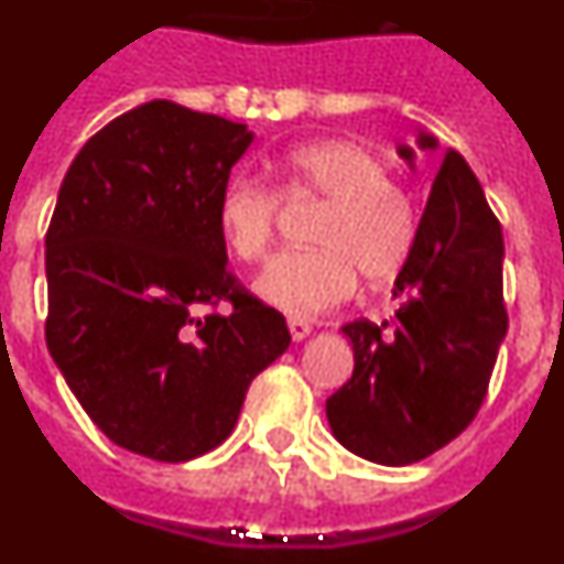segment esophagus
Returning a JSON list of instances; mask_svg holds the SVG:
<instances>
[{"mask_svg": "<svg viewBox=\"0 0 564 564\" xmlns=\"http://www.w3.org/2000/svg\"><path fill=\"white\" fill-rule=\"evenodd\" d=\"M288 330H291L293 341H302V338L311 336V322H307V318L291 316L288 318Z\"/></svg>", "mask_w": 564, "mask_h": 564, "instance_id": "1", "label": "esophagus"}]
</instances>
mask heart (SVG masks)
I'll return each mask as SVG.
<instances>
[{
  "label": "heart",
  "instance_id": "heart-1",
  "mask_svg": "<svg viewBox=\"0 0 564 564\" xmlns=\"http://www.w3.org/2000/svg\"><path fill=\"white\" fill-rule=\"evenodd\" d=\"M288 200H322L311 226L313 251L282 253L259 273L268 305L307 316L350 296L356 276L381 288L401 273L415 242V200L390 177L381 158L356 141L299 143L279 158ZM279 194L251 181H231L217 200V228L228 251L259 262L271 248Z\"/></svg>",
  "mask_w": 564,
  "mask_h": 564
}]
</instances>
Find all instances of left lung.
I'll list each match as a JSON object with an SVG mask.
<instances>
[{
	"label": "left lung",
	"instance_id": "obj_1",
	"mask_svg": "<svg viewBox=\"0 0 564 564\" xmlns=\"http://www.w3.org/2000/svg\"><path fill=\"white\" fill-rule=\"evenodd\" d=\"M417 149L437 141L421 132ZM398 154L415 161L410 147ZM392 299L395 313L381 325L341 327L356 367L327 398V421L352 455L410 466L475 421L508 330L500 223L455 149L443 154Z\"/></svg>",
	"mask_w": 564,
	"mask_h": 564
}]
</instances>
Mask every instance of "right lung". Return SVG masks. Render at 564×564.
Listing matches in <instances>:
<instances>
[{
  "label": "right lung",
  "mask_w": 564,
  "mask_h": 564,
  "mask_svg": "<svg viewBox=\"0 0 564 564\" xmlns=\"http://www.w3.org/2000/svg\"><path fill=\"white\" fill-rule=\"evenodd\" d=\"M253 132L172 101L129 109L76 154L44 237L47 350L112 443L186 463L231 435L285 316L228 271L217 200ZM228 301V314L200 306Z\"/></svg>",
  "instance_id": "1"
}]
</instances>
